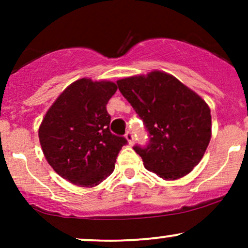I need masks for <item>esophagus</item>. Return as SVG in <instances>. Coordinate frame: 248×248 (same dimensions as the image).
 I'll list each match as a JSON object with an SVG mask.
<instances>
[{
    "mask_svg": "<svg viewBox=\"0 0 248 248\" xmlns=\"http://www.w3.org/2000/svg\"><path fill=\"white\" fill-rule=\"evenodd\" d=\"M124 138L127 139L128 143H129V144L134 143V135H133V133L130 132V130H127L126 134H124Z\"/></svg>",
    "mask_w": 248,
    "mask_h": 248,
    "instance_id": "esophagus-1",
    "label": "esophagus"
}]
</instances>
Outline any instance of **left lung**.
<instances>
[{
  "label": "left lung",
  "mask_w": 248,
  "mask_h": 248,
  "mask_svg": "<svg viewBox=\"0 0 248 248\" xmlns=\"http://www.w3.org/2000/svg\"><path fill=\"white\" fill-rule=\"evenodd\" d=\"M116 84L148 132L146 146L133 147L146 169L163 179H177L191 171L211 139L206 102L175 77L160 71Z\"/></svg>",
  "instance_id": "left-lung-1"
}]
</instances>
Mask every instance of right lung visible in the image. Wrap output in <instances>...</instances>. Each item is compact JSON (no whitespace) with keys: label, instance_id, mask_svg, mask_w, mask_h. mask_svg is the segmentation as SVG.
Segmentation results:
<instances>
[{"label":"right lung","instance_id":"add662e5","mask_svg":"<svg viewBox=\"0 0 248 248\" xmlns=\"http://www.w3.org/2000/svg\"><path fill=\"white\" fill-rule=\"evenodd\" d=\"M118 90L114 82L79 79L47 110L39 142L53 170L79 186H95L114 170L118 154L128 143L110 133L106 105Z\"/></svg>","mask_w":248,"mask_h":248}]
</instances>
